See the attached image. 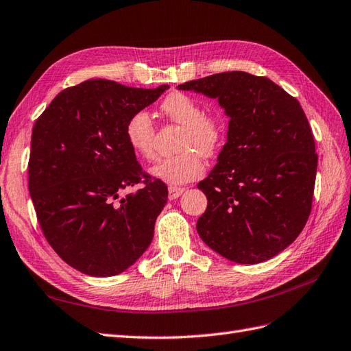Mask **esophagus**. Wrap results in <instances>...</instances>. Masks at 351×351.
I'll return each instance as SVG.
<instances>
[{
	"label": "esophagus",
	"instance_id": "esophagus-1",
	"mask_svg": "<svg viewBox=\"0 0 351 351\" xmlns=\"http://www.w3.org/2000/svg\"><path fill=\"white\" fill-rule=\"evenodd\" d=\"M185 191V188L179 186H169V199H176L179 195Z\"/></svg>",
	"mask_w": 351,
	"mask_h": 351
}]
</instances>
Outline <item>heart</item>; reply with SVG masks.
Here are the masks:
<instances>
[{"mask_svg":"<svg viewBox=\"0 0 351 351\" xmlns=\"http://www.w3.org/2000/svg\"><path fill=\"white\" fill-rule=\"evenodd\" d=\"M163 114L178 126H182L178 148L181 153L158 160L152 175L173 185L191 182L204 173V158L217 153L223 143V123L216 116L204 114V108L195 98L184 93L169 94L162 103ZM125 136L132 152L145 160L156 156V128L153 119L144 110L128 119Z\"/></svg>","mask_w":351,"mask_h":351,"instance_id":"1","label":"heart"}]
</instances>
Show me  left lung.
<instances>
[{
	"label": "left lung",
	"instance_id": "left-lung-1",
	"mask_svg": "<svg viewBox=\"0 0 351 351\" xmlns=\"http://www.w3.org/2000/svg\"><path fill=\"white\" fill-rule=\"evenodd\" d=\"M178 88L217 98L231 117L217 165L198 184L207 197L198 235L235 263L272 258L300 235L312 212L317 154L302 106L270 79L245 72Z\"/></svg>",
	"mask_w": 351,
	"mask_h": 351
}]
</instances>
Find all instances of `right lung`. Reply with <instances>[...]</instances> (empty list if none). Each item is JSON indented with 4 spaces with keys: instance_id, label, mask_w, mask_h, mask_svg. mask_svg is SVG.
<instances>
[{
    "instance_id": "right-lung-1",
    "label": "right lung",
    "mask_w": 351,
    "mask_h": 351,
    "mask_svg": "<svg viewBox=\"0 0 351 351\" xmlns=\"http://www.w3.org/2000/svg\"><path fill=\"white\" fill-rule=\"evenodd\" d=\"M167 88L89 79L63 89L36 119L29 193L48 244L79 272L122 274L152 244L167 186L136 162L125 126Z\"/></svg>"
}]
</instances>
